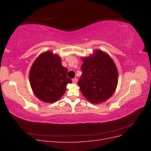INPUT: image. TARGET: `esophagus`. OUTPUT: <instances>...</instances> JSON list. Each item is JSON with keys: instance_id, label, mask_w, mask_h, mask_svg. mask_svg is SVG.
Segmentation results:
<instances>
[{"instance_id": "esophagus-1", "label": "esophagus", "mask_w": 151, "mask_h": 151, "mask_svg": "<svg viewBox=\"0 0 151 151\" xmlns=\"http://www.w3.org/2000/svg\"><path fill=\"white\" fill-rule=\"evenodd\" d=\"M72 82H73V83H74V84L77 83V78H74V79H72Z\"/></svg>"}]
</instances>
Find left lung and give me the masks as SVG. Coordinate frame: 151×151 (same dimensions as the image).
I'll return each instance as SVG.
<instances>
[{
  "mask_svg": "<svg viewBox=\"0 0 151 151\" xmlns=\"http://www.w3.org/2000/svg\"><path fill=\"white\" fill-rule=\"evenodd\" d=\"M83 71L78 82L84 96L93 104L106 101L116 89L118 73L115 62L109 55L100 50L81 58Z\"/></svg>",
  "mask_w": 151,
  "mask_h": 151,
  "instance_id": "1",
  "label": "left lung"
}]
</instances>
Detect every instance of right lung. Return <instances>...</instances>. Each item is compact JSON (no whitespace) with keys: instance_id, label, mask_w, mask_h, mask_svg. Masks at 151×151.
Instances as JSON below:
<instances>
[{"instance_id":"right-lung-1","label":"right lung","mask_w":151,"mask_h":151,"mask_svg":"<svg viewBox=\"0 0 151 151\" xmlns=\"http://www.w3.org/2000/svg\"><path fill=\"white\" fill-rule=\"evenodd\" d=\"M67 68L62 60L52 51L41 53L29 70V83L35 95L45 103H54L60 99L72 83L67 77Z\"/></svg>"}]
</instances>
